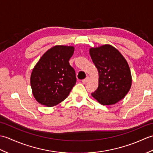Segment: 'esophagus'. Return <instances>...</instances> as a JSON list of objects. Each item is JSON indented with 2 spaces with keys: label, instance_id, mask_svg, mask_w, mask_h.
Returning a JSON list of instances; mask_svg holds the SVG:
<instances>
[{
  "label": "esophagus",
  "instance_id": "1",
  "mask_svg": "<svg viewBox=\"0 0 153 153\" xmlns=\"http://www.w3.org/2000/svg\"><path fill=\"white\" fill-rule=\"evenodd\" d=\"M89 81V77L87 76L85 79H84L82 80V83H87V82H88Z\"/></svg>",
  "mask_w": 153,
  "mask_h": 153
}]
</instances>
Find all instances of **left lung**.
Returning a JSON list of instances; mask_svg holds the SVG:
<instances>
[{
    "instance_id": "1",
    "label": "left lung",
    "mask_w": 153,
    "mask_h": 153,
    "mask_svg": "<svg viewBox=\"0 0 153 153\" xmlns=\"http://www.w3.org/2000/svg\"><path fill=\"white\" fill-rule=\"evenodd\" d=\"M89 54L99 71V87L91 95L101 105H114L131 88L129 65L118 50L110 45L91 48Z\"/></svg>"
}]
</instances>
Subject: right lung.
<instances>
[{"mask_svg":"<svg viewBox=\"0 0 153 153\" xmlns=\"http://www.w3.org/2000/svg\"><path fill=\"white\" fill-rule=\"evenodd\" d=\"M74 52L73 46L56 45L38 61L30 78L32 93L38 102L54 106L69 95L76 83V72L69 64Z\"/></svg>","mask_w":153,"mask_h":153,"instance_id":"add662e5","label":"right lung"}]
</instances>
